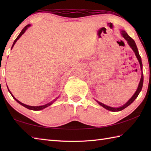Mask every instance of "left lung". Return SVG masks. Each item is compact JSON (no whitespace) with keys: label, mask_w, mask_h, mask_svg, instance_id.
<instances>
[{"label":"left lung","mask_w":151,"mask_h":151,"mask_svg":"<svg viewBox=\"0 0 151 151\" xmlns=\"http://www.w3.org/2000/svg\"><path fill=\"white\" fill-rule=\"evenodd\" d=\"M121 34L122 35V36H123L124 38V39L127 40V43H129V46L131 48H132V49L133 50L134 53H135V54H136V58H137V60H138V61H139V63L140 64L141 70H142V76H141L140 82L139 83L138 87H137V89L136 91L135 92V93H134L132 97H131L129 101H128V102H127V103H125L123 106H122L118 107V108L110 107V106H107V105H105L104 104L101 103V102H100L96 101L101 106L104 108L105 109H106V110H110V111H121V110H123V109H124L125 108H127V106H129L130 104H132V102L134 101V100H135V99L137 97V96H138L140 91H142V87H143V71H142L143 65H142V58H141V57L139 56V52H138V50H137V46H136V44L135 43V41H134V40L132 39V37H130L129 36V35H128V34L124 30H121Z\"/></svg>","instance_id":"1"}]
</instances>
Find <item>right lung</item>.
<instances>
[{
  "instance_id": "obj_1",
  "label": "right lung",
  "mask_w": 151,
  "mask_h": 151,
  "mask_svg": "<svg viewBox=\"0 0 151 151\" xmlns=\"http://www.w3.org/2000/svg\"><path fill=\"white\" fill-rule=\"evenodd\" d=\"M31 26V25L29 24H27L26 27H24V28H23V29H22V30H21V32H20V34H19V36H17V37L15 39V40L14 41V43H13V45H12V48L14 47V45L15 44V43L17 42V41L19 39V38L21 37V36H22V34H23L24 32H25V31H26L27 29H28V27H30ZM8 91H9V92L10 93V94H11V95L12 96V97L14 98L15 100L17 101L18 103H19L21 105H22V106H23L24 107H25V108H28V109H29V110H35V111H38V110H43V109H44V108H47V107H48V106H50L51 104H52L53 102L55 101L56 100H57V99L58 98V97H57L56 99H54V100H53L52 101H51V102H50L49 103H48V104H45V105H43V106H28V105H27V104H23V103H22V102H21L20 101H18L17 99H15V97L14 95H12V93H11V91H9V89H8Z\"/></svg>"
}]
</instances>
